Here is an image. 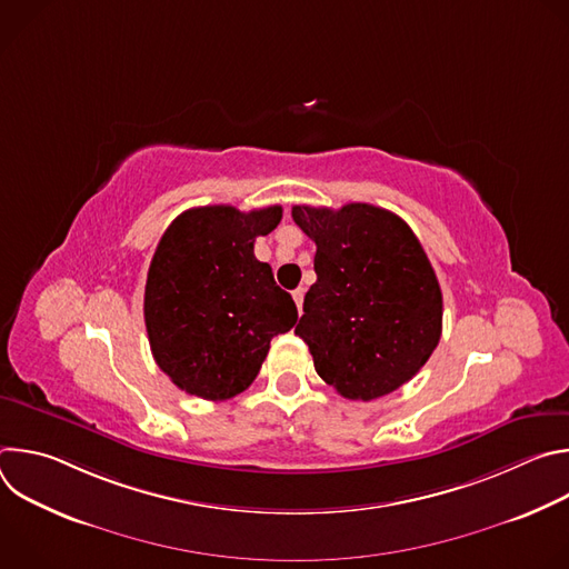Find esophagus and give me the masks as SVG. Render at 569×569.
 <instances>
[{"label":"esophagus","mask_w":569,"mask_h":569,"mask_svg":"<svg viewBox=\"0 0 569 569\" xmlns=\"http://www.w3.org/2000/svg\"><path fill=\"white\" fill-rule=\"evenodd\" d=\"M292 299H295V303H297V312L301 315L303 310V288H297V290H292Z\"/></svg>","instance_id":"esophagus-1"}]
</instances>
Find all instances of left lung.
<instances>
[{"label": "left lung", "mask_w": 569, "mask_h": 569, "mask_svg": "<svg viewBox=\"0 0 569 569\" xmlns=\"http://www.w3.org/2000/svg\"><path fill=\"white\" fill-rule=\"evenodd\" d=\"M292 220L317 246V281L295 333L319 378L349 400L412 380L439 345L443 299L410 224L365 202L297 204Z\"/></svg>", "instance_id": "1"}]
</instances>
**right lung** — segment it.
<instances>
[{"mask_svg":"<svg viewBox=\"0 0 569 569\" xmlns=\"http://www.w3.org/2000/svg\"><path fill=\"white\" fill-rule=\"evenodd\" d=\"M281 222V207L229 204L180 213L152 254L143 319L154 362L182 391L227 400L246 391L270 340L297 321L292 297L254 257L257 236Z\"/></svg>","mask_w":569,"mask_h":569,"instance_id":"add662e5","label":"right lung"}]
</instances>
